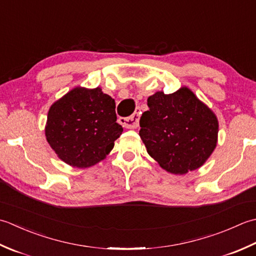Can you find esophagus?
<instances>
[{"instance_id":"esophagus-1","label":"esophagus","mask_w":256,"mask_h":256,"mask_svg":"<svg viewBox=\"0 0 256 256\" xmlns=\"http://www.w3.org/2000/svg\"><path fill=\"white\" fill-rule=\"evenodd\" d=\"M139 112H134L127 118H119V124L127 129H136L139 126Z\"/></svg>"}]
</instances>
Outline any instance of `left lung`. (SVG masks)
<instances>
[{
	"label": "left lung",
	"mask_w": 256,
	"mask_h": 256,
	"mask_svg": "<svg viewBox=\"0 0 256 256\" xmlns=\"http://www.w3.org/2000/svg\"><path fill=\"white\" fill-rule=\"evenodd\" d=\"M147 102L139 136L150 157L174 174L204 164L218 144V122L212 109L186 86L168 95L157 92Z\"/></svg>",
	"instance_id": "1"
}]
</instances>
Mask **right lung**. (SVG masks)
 <instances>
[{"label":"right lung","mask_w":256,"mask_h":256,"mask_svg":"<svg viewBox=\"0 0 256 256\" xmlns=\"http://www.w3.org/2000/svg\"><path fill=\"white\" fill-rule=\"evenodd\" d=\"M116 102L100 87H75L50 107L45 137L62 161L78 169L100 162L122 132Z\"/></svg>","instance_id":"1"}]
</instances>
